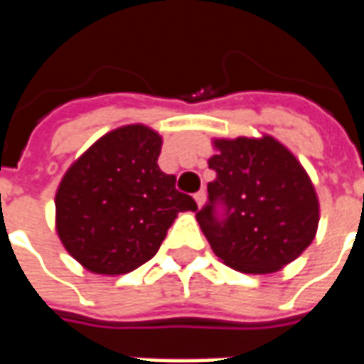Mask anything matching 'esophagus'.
Wrapping results in <instances>:
<instances>
[{
	"instance_id": "34e87169",
	"label": "esophagus",
	"mask_w": 364,
	"mask_h": 364,
	"mask_svg": "<svg viewBox=\"0 0 364 364\" xmlns=\"http://www.w3.org/2000/svg\"><path fill=\"white\" fill-rule=\"evenodd\" d=\"M195 200H197L198 206L205 205V200H206V193H205V191H198V193H195Z\"/></svg>"
}]
</instances>
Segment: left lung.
<instances>
[{"label":"left lung","mask_w":364,"mask_h":364,"mask_svg":"<svg viewBox=\"0 0 364 364\" xmlns=\"http://www.w3.org/2000/svg\"><path fill=\"white\" fill-rule=\"evenodd\" d=\"M216 179L197 220L213 252L242 273H273L312 244L320 206L292 154L271 136L214 140Z\"/></svg>","instance_id":"8db88e82"}]
</instances>
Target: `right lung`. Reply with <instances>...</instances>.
<instances>
[{
	"instance_id": "obj_1",
	"label": "right lung",
	"mask_w": 364,
	"mask_h": 364,
	"mask_svg": "<svg viewBox=\"0 0 364 364\" xmlns=\"http://www.w3.org/2000/svg\"><path fill=\"white\" fill-rule=\"evenodd\" d=\"M161 138L128 124L99 138L64 175L56 230L70 255L99 274L134 271L158 253L177 214L197 210L158 166Z\"/></svg>"
}]
</instances>
